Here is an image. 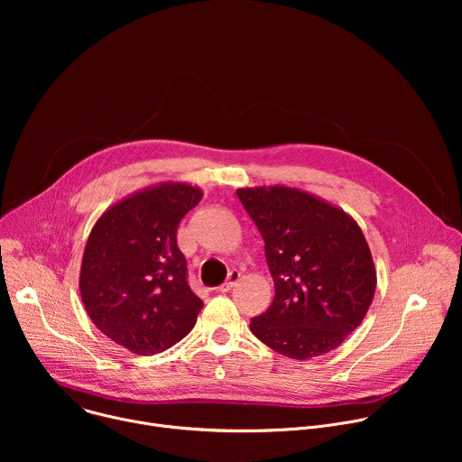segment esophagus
Segmentation results:
<instances>
[{
	"label": "esophagus",
	"instance_id": "esophagus-1",
	"mask_svg": "<svg viewBox=\"0 0 462 462\" xmlns=\"http://www.w3.org/2000/svg\"><path fill=\"white\" fill-rule=\"evenodd\" d=\"M239 280H241V274H239L237 271H232V273L228 274V280H226L223 285L217 287V292H228Z\"/></svg>",
	"mask_w": 462,
	"mask_h": 462
}]
</instances>
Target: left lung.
<instances>
[{
  "instance_id": "left-lung-1",
  "label": "left lung",
  "mask_w": 462,
  "mask_h": 462,
  "mask_svg": "<svg viewBox=\"0 0 462 462\" xmlns=\"http://www.w3.org/2000/svg\"><path fill=\"white\" fill-rule=\"evenodd\" d=\"M237 197L265 241L276 289L250 331L294 360L337 349L365 318L376 289L362 228L342 208L300 188H239Z\"/></svg>"
}]
</instances>
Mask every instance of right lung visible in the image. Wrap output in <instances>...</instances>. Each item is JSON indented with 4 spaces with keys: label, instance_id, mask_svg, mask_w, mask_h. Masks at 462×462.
Here are the masks:
<instances>
[{
    "label": "right lung",
    "instance_id": "obj_1",
    "mask_svg": "<svg viewBox=\"0 0 462 462\" xmlns=\"http://www.w3.org/2000/svg\"><path fill=\"white\" fill-rule=\"evenodd\" d=\"M203 199L188 182H159L109 207L91 228L80 294L91 321L135 355L180 342L203 309L186 282L177 246L180 219Z\"/></svg>",
    "mask_w": 462,
    "mask_h": 462
}]
</instances>
